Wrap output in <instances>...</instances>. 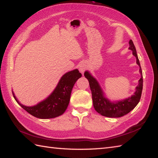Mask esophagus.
I'll use <instances>...</instances> for the list:
<instances>
[{
    "instance_id": "1",
    "label": "esophagus",
    "mask_w": 158,
    "mask_h": 158,
    "mask_svg": "<svg viewBox=\"0 0 158 158\" xmlns=\"http://www.w3.org/2000/svg\"><path fill=\"white\" fill-rule=\"evenodd\" d=\"M87 69V66L85 64H81L79 66V70L81 73H83Z\"/></svg>"
}]
</instances>
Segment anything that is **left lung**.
<instances>
[{
    "label": "left lung",
    "mask_w": 158,
    "mask_h": 158,
    "mask_svg": "<svg viewBox=\"0 0 158 158\" xmlns=\"http://www.w3.org/2000/svg\"><path fill=\"white\" fill-rule=\"evenodd\" d=\"M129 44V49L132 50L133 55L136 57V63L140 66L139 71L142 75L141 67L140 65L139 60L136 53V50L132 40H130ZM84 75L89 81L90 89H91L94 107L96 111L100 113V115L108 117H119L123 116L135 109V107L138 105V103L140 101L143 90V75H141V78L139 80V85L136 87L135 94L128 98L116 102H110L108 99H106L104 96L103 92L101 88H100L98 83L88 72H85Z\"/></svg>",
    "instance_id": "1"
}]
</instances>
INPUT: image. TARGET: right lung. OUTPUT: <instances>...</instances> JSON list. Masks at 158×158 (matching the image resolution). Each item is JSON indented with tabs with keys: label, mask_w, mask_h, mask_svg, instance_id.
Masks as SVG:
<instances>
[{
	"label": "right lung",
	"mask_w": 158,
	"mask_h": 158,
	"mask_svg": "<svg viewBox=\"0 0 158 158\" xmlns=\"http://www.w3.org/2000/svg\"><path fill=\"white\" fill-rule=\"evenodd\" d=\"M81 77L77 69L66 73L60 80L54 91L44 101L33 106H26L20 104L13 94L19 105L31 115L40 119H49L62 115L65 111L70 101V94L77 80Z\"/></svg>",
	"instance_id": "add662e5"
}]
</instances>
